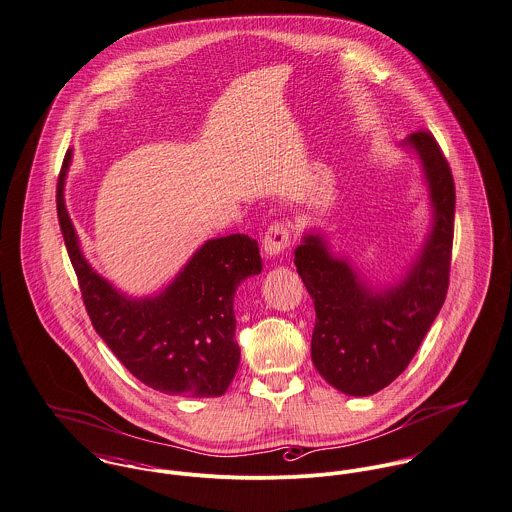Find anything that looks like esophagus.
<instances>
[{"instance_id":"obj_1","label":"esophagus","mask_w":512,"mask_h":512,"mask_svg":"<svg viewBox=\"0 0 512 512\" xmlns=\"http://www.w3.org/2000/svg\"><path fill=\"white\" fill-rule=\"evenodd\" d=\"M293 241L291 221H275L269 225L263 237V251L267 257H279Z\"/></svg>"}]
</instances>
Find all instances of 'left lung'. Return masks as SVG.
I'll return each mask as SVG.
<instances>
[{
	"label": "left lung",
	"instance_id": "obj_1",
	"mask_svg": "<svg viewBox=\"0 0 512 512\" xmlns=\"http://www.w3.org/2000/svg\"><path fill=\"white\" fill-rule=\"evenodd\" d=\"M399 147L419 159L431 223L399 281L377 287L331 249L321 229L305 231L295 267L315 303L311 359L337 391L369 397L391 385L411 363L437 319L449 289L455 183L435 137L411 133Z\"/></svg>",
	"mask_w": 512,
	"mask_h": 512
}]
</instances>
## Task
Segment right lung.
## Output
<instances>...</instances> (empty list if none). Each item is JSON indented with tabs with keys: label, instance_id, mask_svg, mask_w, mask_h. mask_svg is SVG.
Returning a JSON list of instances; mask_svg holds the SVG:
<instances>
[{
	"label": "right lung",
	"instance_id": "right-lung-1",
	"mask_svg": "<svg viewBox=\"0 0 512 512\" xmlns=\"http://www.w3.org/2000/svg\"><path fill=\"white\" fill-rule=\"evenodd\" d=\"M71 159L73 149L57 181V217L93 329L143 385L165 395L221 397L241 359L233 297L263 269L257 241L243 233L209 239L159 293H121L81 251L63 197Z\"/></svg>",
	"mask_w": 512,
	"mask_h": 512
}]
</instances>
